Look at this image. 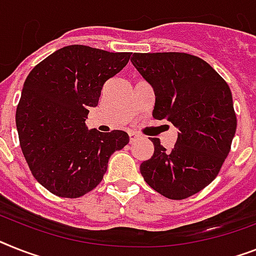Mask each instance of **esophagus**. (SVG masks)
Segmentation results:
<instances>
[{
  "label": "esophagus",
  "mask_w": 256,
  "mask_h": 256,
  "mask_svg": "<svg viewBox=\"0 0 256 256\" xmlns=\"http://www.w3.org/2000/svg\"><path fill=\"white\" fill-rule=\"evenodd\" d=\"M137 138H138V134H136V133L133 132L130 133V142H134Z\"/></svg>",
  "instance_id": "34e87169"
}]
</instances>
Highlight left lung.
<instances>
[{"mask_svg": "<svg viewBox=\"0 0 256 256\" xmlns=\"http://www.w3.org/2000/svg\"><path fill=\"white\" fill-rule=\"evenodd\" d=\"M132 65L153 88V118L178 128L172 149L150 138L154 153L140 164L145 182L172 200L195 195L216 178L237 130L228 84L208 62L180 52L133 54Z\"/></svg>", "mask_w": 256, "mask_h": 256, "instance_id": "1", "label": "left lung"}]
</instances>
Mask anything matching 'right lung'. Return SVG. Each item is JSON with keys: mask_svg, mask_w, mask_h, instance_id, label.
<instances>
[{"mask_svg": "<svg viewBox=\"0 0 256 256\" xmlns=\"http://www.w3.org/2000/svg\"><path fill=\"white\" fill-rule=\"evenodd\" d=\"M130 54L88 46L56 50L27 76L16 107L19 142L34 178L61 198H80L102 182L111 154L130 142L124 130H88L104 82Z\"/></svg>", "mask_w": 256, "mask_h": 256, "instance_id": "right-lung-1", "label": "right lung"}]
</instances>
